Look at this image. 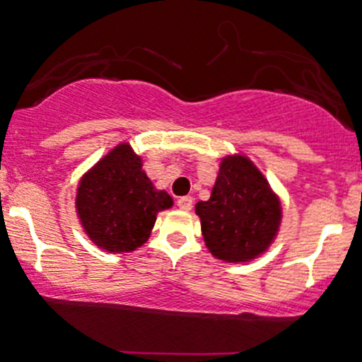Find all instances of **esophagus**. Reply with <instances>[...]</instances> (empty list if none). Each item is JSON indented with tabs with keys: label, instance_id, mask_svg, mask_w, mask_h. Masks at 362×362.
<instances>
[{
	"label": "esophagus",
	"instance_id": "obj_1",
	"mask_svg": "<svg viewBox=\"0 0 362 362\" xmlns=\"http://www.w3.org/2000/svg\"><path fill=\"white\" fill-rule=\"evenodd\" d=\"M177 207L182 209V211H189V209L193 207V199L192 197H181V199L177 200Z\"/></svg>",
	"mask_w": 362,
	"mask_h": 362
}]
</instances>
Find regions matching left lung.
<instances>
[{
  "label": "left lung",
  "instance_id": "left-lung-1",
  "mask_svg": "<svg viewBox=\"0 0 362 362\" xmlns=\"http://www.w3.org/2000/svg\"><path fill=\"white\" fill-rule=\"evenodd\" d=\"M206 247L226 263H247L268 251L282 221V206L249 156H223L211 199L195 206Z\"/></svg>",
  "mask_w": 362,
  "mask_h": 362
}]
</instances>
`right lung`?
<instances>
[{
	"label": "right lung",
	"instance_id": "obj_1",
	"mask_svg": "<svg viewBox=\"0 0 362 362\" xmlns=\"http://www.w3.org/2000/svg\"><path fill=\"white\" fill-rule=\"evenodd\" d=\"M173 204L165 189L155 188L129 143L117 144L81 176L74 200L83 232L113 255L141 247L151 235L156 214Z\"/></svg>",
	"mask_w": 362,
	"mask_h": 362
}]
</instances>
